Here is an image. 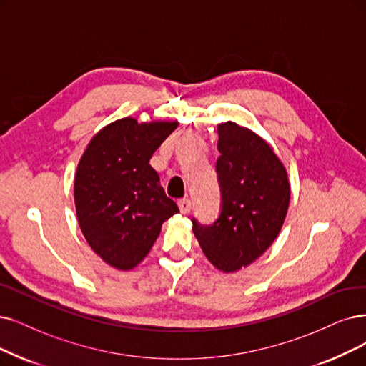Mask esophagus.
Masks as SVG:
<instances>
[{
    "label": "esophagus",
    "mask_w": 366,
    "mask_h": 366,
    "mask_svg": "<svg viewBox=\"0 0 366 366\" xmlns=\"http://www.w3.org/2000/svg\"><path fill=\"white\" fill-rule=\"evenodd\" d=\"M179 209H180V212H182L183 214L191 213V210H192V202H191V199H187V198L179 199Z\"/></svg>",
    "instance_id": "34e87169"
}]
</instances>
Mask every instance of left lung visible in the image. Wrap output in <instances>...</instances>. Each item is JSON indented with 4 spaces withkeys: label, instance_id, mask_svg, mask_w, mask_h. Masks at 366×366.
Here are the masks:
<instances>
[{
    "label": "left lung",
    "instance_id": "obj_1",
    "mask_svg": "<svg viewBox=\"0 0 366 366\" xmlns=\"http://www.w3.org/2000/svg\"><path fill=\"white\" fill-rule=\"evenodd\" d=\"M216 172L221 214L212 225L192 219L202 252L225 273L249 266L274 242L290 204L288 175L267 141L227 122L217 126Z\"/></svg>",
    "mask_w": 366,
    "mask_h": 366
}]
</instances>
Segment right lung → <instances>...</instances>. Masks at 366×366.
Masks as SVG:
<instances>
[{"instance_id": "add662e5", "label": "right lung", "mask_w": 366, "mask_h": 366, "mask_svg": "<svg viewBox=\"0 0 366 366\" xmlns=\"http://www.w3.org/2000/svg\"><path fill=\"white\" fill-rule=\"evenodd\" d=\"M177 122L117 120L93 137L75 175L76 216L85 240L107 264L130 270L147 257L179 207L149 164Z\"/></svg>"}]
</instances>
